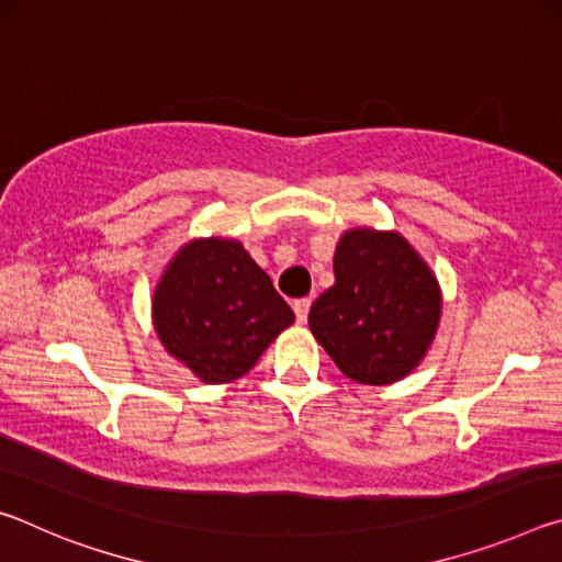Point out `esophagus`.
<instances>
[{"mask_svg":"<svg viewBox=\"0 0 562 562\" xmlns=\"http://www.w3.org/2000/svg\"><path fill=\"white\" fill-rule=\"evenodd\" d=\"M310 304H312L310 297H300V300L292 302V310H294V315H297V322H307Z\"/></svg>","mask_w":562,"mask_h":562,"instance_id":"34e87169","label":"esophagus"}]
</instances>
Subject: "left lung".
<instances>
[{"label":"left lung","mask_w":562,"mask_h":562,"mask_svg":"<svg viewBox=\"0 0 562 562\" xmlns=\"http://www.w3.org/2000/svg\"><path fill=\"white\" fill-rule=\"evenodd\" d=\"M441 288L396 231L351 227L335 250V284L310 310V329L351 382L386 386L422 364L441 322Z\"/></svg>","instance_id":"1"}]
</instances>
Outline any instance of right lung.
I'll return each instance as SVG.
<instances>
[{"mask_svg":"<svg viewBox=\"0 0 562 562\" xmlns=\"http://www.w3.org/2000/svg\"><path fill=\"white\" fill-rule=\"evenodd\" d=\"M160 345L205 384L255 367L294 312L233 237H193L170 258L150 300Z\"/></svg>","mask_w":562,"mask_h":562,"instance_id":"obj_1","label":"right lung"}]
</instances>
